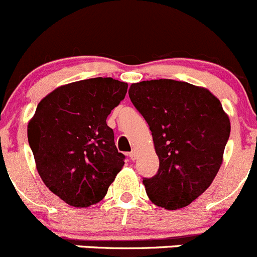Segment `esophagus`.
<instances>
[{
    "mask_svg": "<svg viewBox=\"0 0 257 257\" xmlns=\"http://www.w3.org/2000/svg\"><path fill=\"white\" fill-rule=\"evenodd\" d=\"M129 158H131L132 161H136V158H137V152H136V151H132L131 153H129Z\"/></svg>",
    "mask_w": 257,
    "mask_h": 257,
    "instance_id": "esophagus-1",
    "label": "esophagus"
}]
</instances>
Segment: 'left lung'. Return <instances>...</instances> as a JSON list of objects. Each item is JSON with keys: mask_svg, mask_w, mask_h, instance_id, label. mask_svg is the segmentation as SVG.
Instances as JSON below:
<instances>
[{"mask_svg": "<svg viewBox=\"0 0 257 257\" xmlns=\"http://www.w3.org/2000/svg\"><path fill=\"white\" fill-rule=\"evenodd\" d=\"M129 98L148 123L159 168L143 178L149 200L188 206L212 183L230 137V119L207 89L171 79L132 84Z\"/></svg>", "mask_w": 257, "mask_h": 257, "instance_id": "left-lung-1", "label": "left lung"}]
</instances>
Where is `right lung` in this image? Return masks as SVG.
<instances>
[{"label":"right lung","instance_id":"1","mask_svg":"<svg viewBox=\"0 0 257 257\" xmlns=\"http://www.w3.org/2000/svg\"><path fill=\"white\" fill-rule=\"evenodd\" d=\"M128 84L94 78L60 86L37 105L27 126L36 168L47 188L74 207L104 198L124 166L106 118Z\"/></svg>","mask_w":257,"mask_h":257}]
</instances>
